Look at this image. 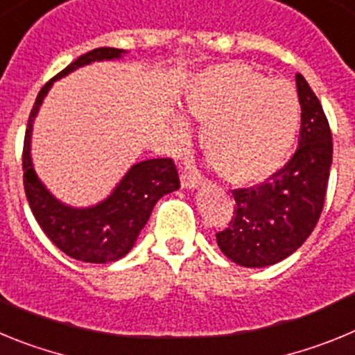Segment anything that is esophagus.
<instances>
[{"label": "esophagus", "instance_id": "34e87169", "mask_svg": "<svg viewBox=\"0 0 355 355\" xmlns=\"http://www.w3.org/2000/svg\"><path fill=\"white\" fill-rule=\"evenodd\" d=\"M197 187H199V180H197V175H192V174L181 175V188H184V190H196Z\"/></svg>", "mask_w": 355, "mask_h": 355}]
</instances>
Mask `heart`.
I'll use <instances>...</instances> for the list:
<instances>
[{
	"label": "heart",
	"instance_id": "1",
	"mask_svg": "<svg viewBox=\"0 0 355 355\" xmlns=\"http://www.w3.org/2000/svg\"><path fill=\"white\" fill-rule=\"evenodd\" d=\"M184 112L202 122V146L218 172L234 184L261 183L286 163L300 126V103L288 81L268 80L241 64L213 65L187 89ZM175 142L190 124L172 117Z\"/></svg>",
	"mask_w": 355,
	"mask_h": 355
}]
</instances>
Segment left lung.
Returning a JSON list of instances; mask_svg holds the SVG:
<instances>
[{
  "mask_svg": "<svg viewBox=\"0 0 355 355\" xmlns=\"http://www.w3.org/2000/svg\"><path fill=\"white\" fill-rule=\"evenodd\" d=\"M295 81L302 124L293 158L268 183L234 190L236 216L216 233L222 252L245 268H263L291 256L311 234L324 208L332 135L311 87L302 74Z\"/></svg>",
  "mask_w": 355,
  "mask_h": 355,
  "instance_id": "8db88e82",
  "label": "left lung"
}]
</instances>
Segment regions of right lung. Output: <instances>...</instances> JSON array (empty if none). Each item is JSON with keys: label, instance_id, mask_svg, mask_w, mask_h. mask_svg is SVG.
Returning <instances> with one entry per match:
<instances>
[{"label": "right lung", "instance_id": "1", "mask_svg": "<svg viewBox=\"0 0 355 355\" xmlns=\"http://www.w3.org/2000/svg\"><path fill=\"white\" fill-rule=\"evenodd\" d=\"M126 49L97 48L85 53L44 85L28 119L24 137L23 171L24 192L35 220L46 236L62 252L83 263L119 261L135 247L140 231L146 227L155 205L167 193L180 188V178L168 158H153L135 163L103 200L90 206H71L53 196L42 183L31 159V135L39 110L56 80L96 62L121 60Z\"/></svg>", "mask_w": 355, "mask_h": 355}]
</instances>
